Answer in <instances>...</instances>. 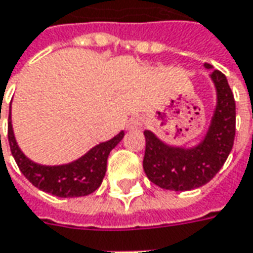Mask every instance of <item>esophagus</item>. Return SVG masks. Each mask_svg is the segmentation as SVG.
I'll return each instance as SVG.
<instances>
[{"label":"esophagus","instance_id":"1","mask_svg":"<svg viewBox=\"0 0 253 253\" xmlns=\"http://www.w3.org/2000/svg\"><path fill=\"white\" fill-rule=\"evenodd\" d=\"M143 125V122H141V119L140 118H131L130 119V122H128V125L127 127L128 128H138V127Z\"/></svg>","mask_w":253,"mask_h":253}]
</instances>
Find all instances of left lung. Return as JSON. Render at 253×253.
I'll list each match as a JSON object with an SVG mask.
<instances>
[{"mask_svg":"<svg viewBox=\"0 0 253 253\" xmlns=\"http://www.w3.org/2000/svg\"><path fill=\"white\" fill-rule=\"evenodd\" d=\"M211 78L218 102L210 130L200 145L190 150L173 148L161 143L151 131H144L143 168L147 178L157 186L175 192L203 186L227 161L235 137V99L221 71L214 70Z\"/></svg>","mask_w":253,"mask_h":253,"instance_id":"left-lung-1","label":"left lung"}]
</instances>
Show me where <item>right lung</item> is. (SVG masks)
Masks as SVG:
<instances>
[{"label":"right lung","mask_w":253,"mask_h":253,"mask_svg":"<svg viewBox=\"0 0 253 253\" xmlns=\"http://www.w3.org/2000/svg\"><path fill=\"white\" fill-rule=\"evenodd\" d=\"M125 133L120 131L116 137L106 143L93 147L80 160L58 167L38 165L28 160L18 148L13 137L11 116L8 120V141L16 165L25 178L33 186L58 197H80L91 195L102 183L106 172V162L110 151L123 138Z\"/></svg>","instance_id":"obj_1"}]
</instances>
